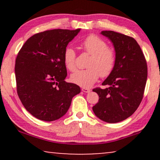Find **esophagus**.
Returning <instances> with one entry per match:
<instances>
[{"label": "esophagus", "mask_w": 160, "mask_h": 160, "mask_svg": "<svg viewBox=\"0 0 160 160\" xmlns=\"http://www.w3.org/2000/svg\"><path fill=\"white\" fill-rule=\"evenodd\" d=\"M82 92H85V93H89L91 92V89H88V88H82Z\"/></svg>", "instance_id": "esophagus-1"}]
</instances>
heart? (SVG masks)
I'll use <instances>...</instances> for the list:
<instances>
[{"label":"heart","mask_w":160,"mask_h":160,"mask_svg":"<svg viewBox=\"0 0 160 160\" xmlns=\"http://www.w3.org/2000/svg\"><path fill=\"white\" fill-rule=\"evenodd\" d=\"M81 46L87 53L91 54L87 67L89 68L76 71L71 76V81L78 86L87 88L97 82L100 75L106 77L113 71L116 62L113 49L108 47L104 40L96 35H90L82 41ZM65 67L73 71L76 66V52L72 47H67L63 54Z\"/></svg>","instance_id":"1"}]
</instances>
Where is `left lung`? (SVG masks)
<instances>
[{"mask_svg":"<svg viewBox=\"0 0 160 160\" xmlns=\"http://www.w3.org/2000/svg\"><path fill=\"white\" fill-rule=\"evenodd\" d=\"M113 43L116 62L113 71L102 85L96 88L99 100L92 110L95 116L108 123H117L130 117L143 99L147 80V65L142 50L132 37L104 30L100 32Z\"/></svg>","mask_w":160,"mask_h":160,"instance_id":"1","label":"left lung"}]
</instances>
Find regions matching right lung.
<instances>
[{"mask_svg": "<svg viewBox=\"0 0 160 160\" xmlns=\"http://www.w3.org/2000/svg\"><path fill=\"white\" fill-rule=\"evenodd\" d=\"M81 29H54L35 34L19 52L15 62L17 91L26 110L37 119L52 122L67 113L80 87L65 81L63 54Z\"/></svg>", "mask_w": 160, "mask_h": 160, "instance_id": "obj_1", "label": "right lung"}]
</instances>
